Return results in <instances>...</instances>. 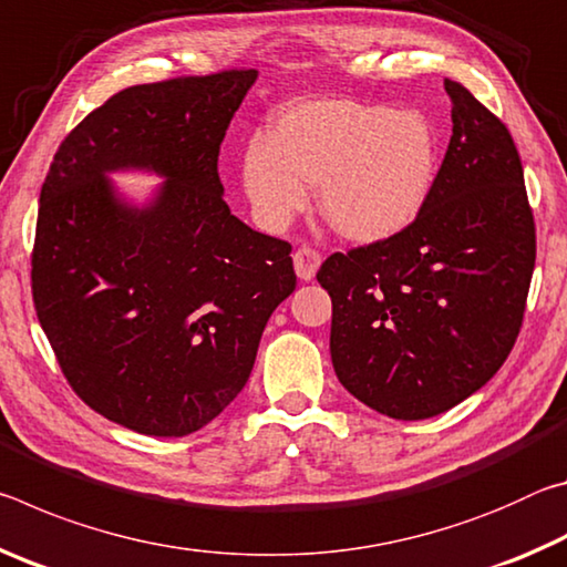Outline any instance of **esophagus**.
<instances>
[{
    "label": "esophagus",
    "mask_w": 567,
    "mask_h": 567,
    "mask_svg": "<svg viewBox=\"0 0 567 567\" xmlns=\"http://www.w3.org/2000/svg\"><path fill=\"white\" fill-rule=\"evenodd\" d=\"M292 262H295L297 277H300V280H305V282H310V280H315V275H318V267L322 262V257H320L318 249L305 245L292 255Z\"/></svg>",
    "instance_id": "obj_1"
}]
</instances>
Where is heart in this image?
Instances as JSON below:
<instances>
[{
  "mask_svg": "<svg viewBox=\"0 0 567 567\" xmlns=\"http://www.w3.org/2000/svg\"><path fill=\"white\" fill-rule=\"evenodd\" d=\"M435 172L437 140L420 112L352 100L295 104L243 157L247 199L265 227H285L310 203L307 187H320L322 217L354 243L405 229Z\"/></svg>",
  "mask_w": 567,
  "mask_h": 567,
  "instance_id": "b5f03b06",
  "label": "heart"
}]
</instances>
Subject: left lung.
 Segmentation results:
<instances>
[{
  "label": "left lung",
  "mask_w": 567,
  "mask_h": 567,
  "mask_svg": "<svg viewBox=\"0 0 567 567\" xmlns=\"http://www.w3.org/2000/svg\"><path fill=\"white\" fill-rule=\"evenodd\" d=\"M453 137L420 215L398 235L334 252L318 282L332 297L338 380L395 420L455 408L491 380L520 332L535 223L505 124L445 80Z\"/></svg>",
  "instance_id": "1"
}]
</instances>
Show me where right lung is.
<instances>
[{"mask_svg": "<svg viewBox=\"0 0 567 567\" xmlns=\"http://www.w3.org/2000/svg\"><path fill=\"white\" fill-rule=\"evenodd\" d=\"M255 70L134 84L66 134L47 172L32 297L66 382L142 435L215 420L252 372L267 320L297 277L292 245L229 213L219 145ZM168 182L145 208L106 179Z\"/></svg>", "mask_w": 567, "mask_h": 567, "instance_id": "1", "label": "right lung"}]
</instances>
